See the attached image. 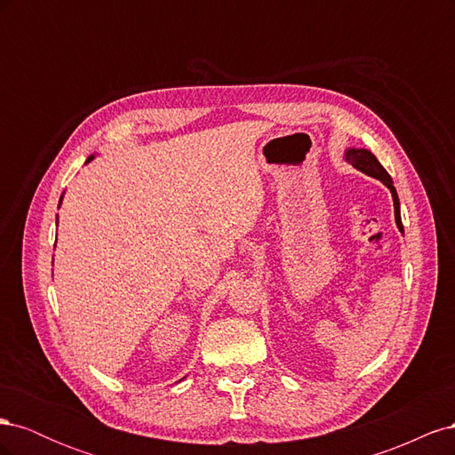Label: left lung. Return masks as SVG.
Wrapping results in <instances>:
<instances>
[{
  "mask_svg": "<svg viewBox=\"0 0 455 455\" xmlns=\"http://www.w3.org/2000/svg\"><path fill=\"white\" fill-rule=\"evenodd\" d=\"M346 161L351 163L355 169H359L361 172L371 176V178H378L379 182H383L391 189V196H393V203H395V220H396V226L404 233L403 228V220H401V203H398V196H396V189L393 186V180L389 172L381 167V163L376 159V156L371 154L368 149H347L346 151Z\"/></svg>",
  "mask_w": 455,
  "mask_h": 455,
  "instance_id": "left-lung-1",
  "label": "left lung"
}]
</instances>
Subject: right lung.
I'll return each instance as SVG.
<instances>
[{
    "mask_svg": "<svg viewBox=\"0 0 455 455\" xmlns=\"http://www.w3.org/2000/svg\"><path fill=\"white\" fill-rule=\"evenodd\" d=\"M91 159H92V156H91V157H89V159H87V163H89V161H91Z\"/></svg>",
    "mask_w": 455,
    "mask_h": 455,
    "instance_id": "obj_1",
    "label": "right lung"
}]
</instances>
